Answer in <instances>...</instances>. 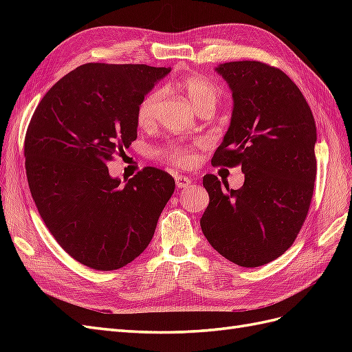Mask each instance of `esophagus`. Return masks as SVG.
<instances>
[{
	"instance_id": "esophagus-1",
	"label": "esophagus",
	"mask_w": 352,
	"mask_h": 352,
	"mask_svg": "<svg viewBox=\"0 0 352 352\" xmlns=\"http://www.w3.org/2000/svg\"><path fill=\"white\" fill-rule=\"evenodd\" d=\"M175 180H176V186L179 189L182 188H186L188 185H190V179L188 176H180V175H176L175 176Z\"/></svg>"
}]
</instances>
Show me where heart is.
Wrapping results in <instances>:
<instances>
[{
  "label": "heart",
  "instance_id": "obj_1",
  "mask_svg": "<svg viewBox=\"0 0 352 352\" xmlns=\"http://www.w3.org/2000/svg\"><path fill=\"white\" fill-rule=\"evenodd\" d=\"M177 88L186 95L198 111L206 107L214 109L220 98V89L217 88V85L204 76H199V74H190L188 78L180 79L177 82ZM163 98L164 92L162 88H155L145 95L136 110L138 124L142 127H150L158 120ZM162 155L168 163L179 167H188L194 164L197 160L195 153L188 145L180 142L167 146L166 150H163Z\"/></svg>",
  "mask_w": 352,
  "mask_h": 352
}]
</instances>
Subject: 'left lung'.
Masks as SVG:
<instances>
[{
	"instance_id": "1",
	"label": "left lung",
	"mask_w": 352,
	"mask_h": 352,
	"mask_svg": "<svg viewBox=\"0 0 352 352\" xmlns=\"http://www.w3.org/2000/svg\"><path fill=\"white\" fill-rule=\"evenodd\" d=\"M232 91L229 129L212 166L241 164L239 189L202 177L210 202L201 229L210 245L241 267L267 264L291 247L307 217L317 162L316 123L301 91L286 74L260 61L216 67Z\"/></svg>"
}]
</instances>
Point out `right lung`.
Returning a JSON list of instances; mask_svg holds the SVG:
<instances>
[{"mask_svg": "<svg viewBox=\"0 0 352 352\" xmlns=\"http://www.w3.org/2000/svg\"><path fill=\"white\" fill-rule=\"evenodd\" d=\"M170 70L88 63L61 78L32 116V198L60 247L91 269L116 270L141 255L175 192V179L155 167L124 184L107 168L136 140L138 105Z\"/></svg>", "mask_w": 352, "mask_h": 352, "instance_id": "add662e5", "label": "right lung"}]
</instances>
